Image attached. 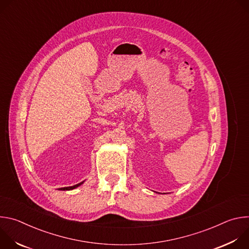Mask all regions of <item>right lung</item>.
Here are the masks:
<instances>
[{
	"label": "right lung",
	"instance_id": "add662e5",
	"mask_svg": "<svg viewBox=\"0 0 249 249\" xmlns=\"http://www.w3.org/2000/svg\"><path fill=\"white\" fill-rule=\"evenodd\" d=\"M85 181H83V182H81V183H78V184H76V185H73V186H69V187H62V188H58L59 190H62V191H69V190H73V189H76V188H78L79 186H81L83 183H84Z\"/></svg>",
	"mask_w": 249,
	"mask_h": 249
}]
</instances>
